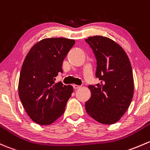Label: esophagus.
Listing matches in <instances>:
<instances>
[{"mask_svg":"<svg viewBox=\"0 0 150 150\" xmlns=\"http://www.w3.org/2000/svg\"><path fill=\"white\" fill-rule=\"evenodd\" d=\"M73 88H74V89H78V88H80V86H78V85L74 84L73 85Z\"/></svg>","mask_w":150,"mask_h":150,"instance_id":"obj_1","label":"esophagus"}]
</instances>
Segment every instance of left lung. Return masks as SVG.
I'll return each instance as SVG.
<instances>
[{
    "label": "left lung",
    "mask_w": 150,
    "mask_h": 150,
    "mask_svg": "<svg viewBox=\"0 0 150 150\" xmlns=\"http://www.w3.org/2000/svg\"><path fill=\"white\" fill-rule=\"evenodd\" d=\"M97 59L96 76L100 80L89 86L91 93L85 103L86 112L98 122H117L129 107L134 96V78L127 53L110 38L93 36L86 39Z\"/></svg>",
    "instance_id": "obj_1"
}]
</instances>
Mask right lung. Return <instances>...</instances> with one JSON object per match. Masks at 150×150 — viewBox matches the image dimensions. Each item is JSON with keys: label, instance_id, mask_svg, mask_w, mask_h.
<instances>
[{"label": "right lung", "instance_id": "obj_1", "mask_svg": "<svg viewBox=\"0 0 150 150\" xmlns=\"http://www.w3.org/2000/svg\"><path fill=\"white\" fill-rule=\"evenodd\" d=\"M75 43L67 38H46L36 43L25 57L18 96L30 119L38 124L50 125L64 112L73 88L54 80L62 72L63 60Z\"/></svg>", "mask_w": 150, "mask_h": 150}]
</instances>
